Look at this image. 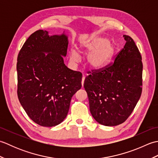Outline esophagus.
Here are the masks:
<instances>
[{
    "instance_id": "34e87169",
    "label": "esophagus",
    "mask_w": 158,
    "mask_h": 158,
    "mask_svg": "<svg viewBox=\"0 0 158 158\" xmlns=\"http://www.w3.org/2000/svg\"><path fill=\"white\" fill-rule=\"evenodd\" d=\"M84 80H85V75H83V77H82V81H81V85L82 86L83 85V83H84Z\"/></svg>"
}]
</instances>
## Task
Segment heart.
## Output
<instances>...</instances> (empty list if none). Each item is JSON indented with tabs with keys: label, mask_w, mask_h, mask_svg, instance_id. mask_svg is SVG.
I'll return each mask as SVG.
<instances>
[{
	"label": "heart",
	"mask_w": 158,
	"mask_h": 158,
	"mask_svg": "<svg viewBox=\"0 0 158 158\" xmlns=\"http://www.w3.org/2000/svg\"><path fill=\"white\" fill-rule=\"evenodd\" d=\"M79 48L81 52H89L87 56V64L89 68L92 70L105 68L111 62L116 51L115 45L109 42L107 38L101 36H96L82 41ZM79 56L78 49H70V59L72 62H77Z\"/></svg>",
	"instance_id": "obj_1"
}]
</instances>
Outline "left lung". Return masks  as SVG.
Instances as JSON below:
<instances>
[{
    "label": "left lung",
    "instance_id": "1",
    "mask_svg": "<svg viewBox=\"0 0 158 158\" xmlns=\"http://www.w3.org/2000/svg\"><path fill=\"white\" fill-rule=\"evenodd\" d=\"M125 45L113 64L86 77L89 110L97 122L119 125L127 119L142 92V58L135 41L123 35Z\"/></svg>",
    "mask_w": 158,
    "mask_h": 158
}]
</instances>
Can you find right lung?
I'll return each mask as SVG.
<instances>
[{
	"label": "right lung",
	"instance_id": "1",
	"mask_svg": "<svg viewBox=\"0 0 158 158\" xmlns=\"http://www.w3.org/2000/svg\"><path fill=\"white\" fill-rule=\"evenodd\" d=\"M69 40L64 32L49 35L35 32L18 56V96L33 122L44 127L62 122L68 114L72 96L81 88L82 74L64 63Z\"/></svg>",
	"mask_w": 158,
	"mask_h": 158
}]
</instances>
